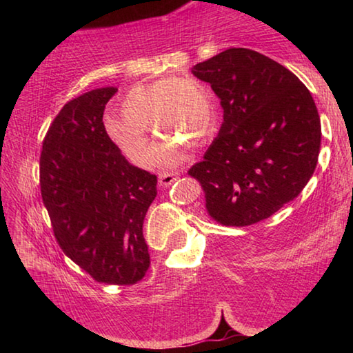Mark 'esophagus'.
<instances>
[{"label": "esophagus", "mask_w": 353, "mask_h": 353, "mask_svg": "<svg viewBox=\"0 0 353 353\" xmlns=\"http://www.w3.org/2000/svg\"><path fill=\"white\" fill-rule=\"evenodd\" d=\"M177 172H162V174L159 176V183L162 185V187H170L172 182L177 181Z\"/></svg>", "instance_id": "34e87169"}]
</instances>
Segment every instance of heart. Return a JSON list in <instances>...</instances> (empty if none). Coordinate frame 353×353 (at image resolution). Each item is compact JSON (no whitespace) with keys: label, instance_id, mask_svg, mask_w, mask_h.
Instances as JSON below:
<instances>
[{"label":"heart","instance_id":"1","mask_svg":"<svg viewBox=\"0 0 353 353\" xmlns=\"http://www.w3.org/2000/svg\"><path fill=\"white\" fill-rule=\"evenodd\" d=\"M121 117H107L105 130L115 145L139 166L154 160L155 143L148 129L162 137L157 160L176 165L183 145L201 146L214 128V107L207 88L193 77H163L139 83L121 101Z\"/></svg>","mask_w":353,"mask_h":353}]
</instances>
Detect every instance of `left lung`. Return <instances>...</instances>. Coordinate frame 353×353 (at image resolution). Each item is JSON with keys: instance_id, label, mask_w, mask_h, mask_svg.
Returning a JSON list of instances; mask_svg holds the SVG:
<instances>
[{"instance_id": "obj_1", "label": "left lung", "mask_w": 353, "mask_h": 353, "mask_svg": "<svg viewBox=\"0 0 353 353\" xmlns=\"http://www.w3.org/2000/svg\"><path fill=\"white\" fill-rule=\"evenodd\" d=\"M210 83L224 121L188 174L205 191L210 216L224 225L270 218L305 188L321 151V119L308 88L283 65L230 48L191 68Z\"/></svg>"}]
</instances>
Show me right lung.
Listing matches in <instances>:
<instances>
[{"label": "right lung", "mask_w": 353, "mask_h": 353, "mask_svg": "<svg viewBox=\"0 0 353 353\" xmlns=\"http://www.w3.org/2000/svg\"><path fill=\"white\" fill-rule=\"evenodd\" d=\"M117 92L94 88L62 107L43 140L40 188L65 255L97 282L134 285L151 265L143 221L157 177L130 165L105 132Z\"/></svg>", "instance_id": "1"}]
</instances>
